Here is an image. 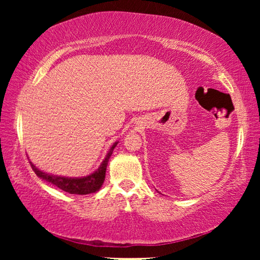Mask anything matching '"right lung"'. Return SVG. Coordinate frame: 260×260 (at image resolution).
Listing matches in <instances>:
<instances>
[{
    "label": "right lung",
    "mask_w": 260,
    "mask_h": 260,
    "mask_svg": "<svg viewBox=\"0 0 260 260\" xmlns=\"http://www.w3.org/2000/svg\"><path fill=\"white\" fill-rule=\"evenodd\" d=\"M118 142H114L113 146L110 148L109 152L105 156L102 164L100 165L98 170L89 175L81 178H68V177H58V175H52L49 173L43 172L39 170L37 166L30 162L33 171L39 178H41L45 181L52 183L54 186L58 187L61 190L67 191L69 193H74V195H87V193H93L99 191L105 179V172H107L108 161L111 157L113 149L116 148Z\"/></svg>",
    "instance_id": "obj_1"
}]
</instances>
